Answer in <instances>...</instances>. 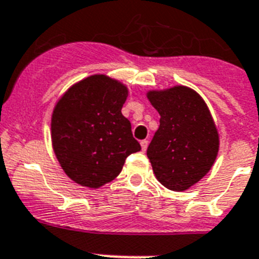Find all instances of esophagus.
<instances>
[{"label":"esophagus","mask_w":259,"mask_h":259,"mask_svg":"<svg viewBox=\"0 0 259 259\" xmlns=\"http://www.w3.org/2000/svg\"><path fill=\"white\" fill-rule=\"evenodd\" d=\"M148 143H149V141H148L147 139H145V140H141V141H140V145H141V149H143V152L147 151Z\"/></svg>","instance_id":"1"}]
</instances>
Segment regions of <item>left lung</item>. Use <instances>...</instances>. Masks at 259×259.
Wrapping results in <instances>:
<instances>
[{
  "mask_svg": "<svg viewBox=\"0 0 259 259\" xmlns=\"http://www.w3.org/2000/svg\"><path fill=\"white\" fill-rule=\"evenodd\" d=\"M160 114V127L147 149L156 178L185 191L208 173L219 152V134L208 107L195 90L174 86L147 93Z\"/></svg>",
  "mask_w": 259,
  "mask_h": 259,
  "instance_id": "left-lung-1",
  "label": "left lung"
}]
</instances>
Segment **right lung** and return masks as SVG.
<instances>
[{
    "label": "right lung",
    "instance_id": "obj_1",
    "mask_svg": "<svg viewBox=\"0 0 259 259\" xmlns=\"http://www.w3.org/2000/svg\"><path fill=\"white\" fill-rule=\"evenodd\" d=\"M127 86L105 74L74 83L52 112L55 154L70 180L98 189L119 176L130 154L141 149L121 114Z\"/></svg>",
    "mask_w": 259,
    "mask_h": 259
}]
</instances>
